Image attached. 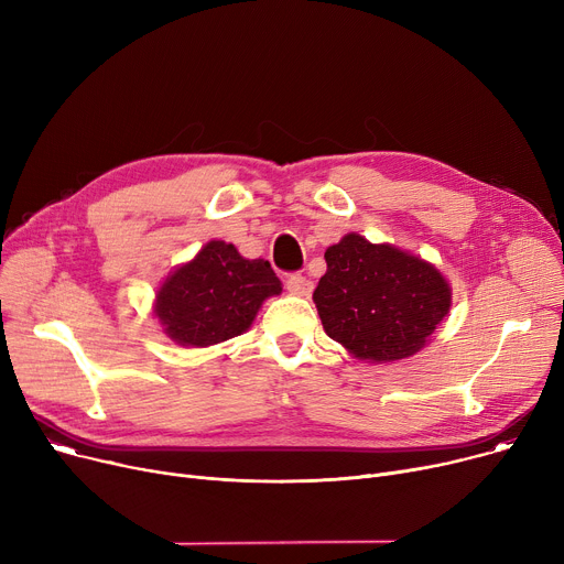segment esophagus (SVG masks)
<instances>
[{
    "instance_id": "34e87169",
    "label": "esophagus",
    "mask_w": 564,
    "mask_h": 564,
    "mask_svg": "<svg viewBox=\"0 0 564 564\" xmlns=\"http://www.w3.org/2000/svg\"><path fill=\"white\" fill-rule=\"evenodd\" d=\"M286 291L293 293V295H310L312 289H314V282L310 278H305L302 273H291L286 278Z\"/></svg>"
}]
</instances>
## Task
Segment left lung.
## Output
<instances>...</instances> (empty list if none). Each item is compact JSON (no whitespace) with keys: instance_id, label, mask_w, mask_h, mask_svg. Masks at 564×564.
I'll use <instances>...</instances> for the list:
<instances>
[{"instance_id":"8db88e82","label":"left lung","mask_w":564,"mask_h":564,"mask_svg":"<svg viewBox=\"0 0 564 564\" xmlns=\"http://www.w3.org/2000/svg\"><path fill=\"white\" fill-rule=\"evenodd\" d=\"M314 302L329 338L368 361H398L424 348L449 312L445 278L420 257L348 235L325 250Z\"/></svg>"}]
</instances>
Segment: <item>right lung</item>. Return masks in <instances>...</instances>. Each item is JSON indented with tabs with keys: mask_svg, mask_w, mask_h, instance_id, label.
Here are the masks:
<instances>
[{
	"mask_svg": "<svg viewBox=\"0 0 564 564\" xmlns=\"http://www.w3.org/2000/svg\"><path fill=\"white\" fill-rule=\"evenodd\" d=\"M282 284L264 259H243L232 243L209 241L158 291L155 316L181 345L207 348L243 334Z\"/></svg>",
	"mask_w": 564,
	"mask_h": 564,
	"instance_id": "1",
	"label": "right lung"
}]
</instances>
